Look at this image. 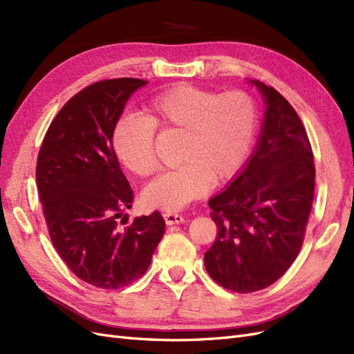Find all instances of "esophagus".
I'll list each match as a JSON object with an SVG mask.
<instances>
[{
	"mask_svg": "<svg viewBox=\"0 0 354 354\" xmlns=\"http://www.w3.org/2000/svg\"><path fill=\"white\" fill-rule=\"evenodd\" d=\"M164 220L168 224V226H173V224H180L185 221V217L180 216V214H174V212H165L164 214Z\"/></svg>",
	"mask_w": 354,
	"mask_h": 354,
	"instance_id": "esophagus-1",
	"label": "esophagus"
}]
</instances>
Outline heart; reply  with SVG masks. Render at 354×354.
<instances>
[{
  "instance_id": "heart-1",
  "label": "heart",
  "mask_w": 354,
  "mask_h": 354,
  "mask_svg": "<svg viewBox=\"0 0 354 354\" xmlns=\"http://www.w3.org/2000/svg\"><path fill=\"white\" fill-rule=\"evenodd\" d=\"M255 127L257 108L250 94L177 84L149 99L143 115H122L113 127L112 147L128 171L147 177L156 169L155 130L180 133V164L159 174L142 195L147 207L178 211L205 195L211 183L221 185L239 173Z\"/></svg>"
}]
</instances>
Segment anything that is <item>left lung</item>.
<instances>
[{
    "mask_svg": "<svg viewBox=\"0 0 354 354\" xmlns=\"http://www.w3.org/2000/svg\"><path fill=\"white\" fill-rule=\"evenodd\" d=\"M266 113L248 162L209 199L217 238L203 261L209 276L233 292L274 283L301 250L315 196L312 145L295 109L260 81Z\"/></svg>",
    "mask_w": 354,
    "mask_h": 354,
    "instance_id": "1",
    "label": "left lung"
}]
</instances>
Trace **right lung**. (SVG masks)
Instances as JSON below:
<instances>
[{
	"label": "right lung",
	"mask_w": 354,
	"mask_h": 354,
	"mask_svg": "<svg viewBox=\"0 0 354 354\" xmlns=\"http://www.w3.org/2000/svg\"><path fill=\"white\" fill-rule=\"evenodd\" d=\"M146 82L116 78L85 87L51 121L38 153L37 187L50 239L75 276L102 289L140 279L165 230L158 211L121 226L133 190L112 131Z\"/></svg>",
	"instance_id": "right-lung-1"
}]
</instances>
